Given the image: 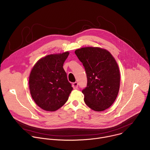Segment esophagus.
<instances>
[{"mask_svg": "<svg viewBox=\"0 0 150 150\" xmlns=\"http://www.w3.org/2000/svg\"><path fill=\"white\" fill-rule=\"evenodd\" d=\"M72 87L74 88V89H77L78 87V83L77 82H73L72 83Z\"/></svg>", "mask_w": 150, "mask_h": 150, "instance_id": "34e87169", "label": "esophagus"}]
</instances>
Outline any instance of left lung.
<instances>
[{"label":"left lung","mask_w":150,"mask_h":150,"mask_svg":"<svg viewBox=\"0 0 150 150\" xmlns=\"http://www.w3.org/2000/svg\"><path fill=\"white\" fill-rule=\"evenodd\" d=\"M75 53L87 74V87L82 90L85 104L97 112L109 108L120 87V72L115 58L109 52L100 47H83Z\"/></svg>","instance_id":"8db88e82"}]
</instances>
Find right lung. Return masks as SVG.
I'll list each match as a JSON object with an SVG mask.
<instances>
[{
  "label": "right lung",
  "mask_w": 150,
  "mask_h": 150,
  "mask_svg": "<svg viewBox=\"0 0 150 150\" xmlns=\"http://www.w3.org/2000/svg\"><path fill=\"white\" fill-rule=\"evenodd\" d=\"M68 52L47 55L34 66L29 78L31 97L40 108L56 111L67 101L73 90L63 65Z\"/></svg>",
  "instance_id": "add662e5"
}]
</instances>
